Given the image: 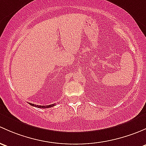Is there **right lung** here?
Segmentation results:
<instances>
[{
    "label": "right lung",
    "mask_w": 146,
    "mask_h": 146,
    "mask_svg": "<svg viewBox=\"0 0 146 146\" xmlns=\"http://www.w3.org/2000/svg\"><path fill=\"white\" fill-rule=\"evenodd\" d=\"M29 104L31 105V106H34L36 107V108H52V107L55 106V103H54V104L49 105V106H38V105H34V104H32V103H29Z\"/></svg>",
    "instance_id": "add662e5"
}]
</instances>
